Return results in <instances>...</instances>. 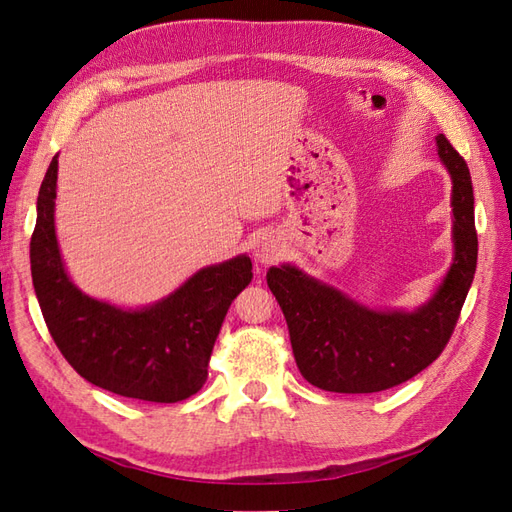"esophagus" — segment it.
Instances as JSON below:
<instances>
[{
	"mask_svg": "<svg viewBox=\"0 0 512 512\" xmlns=\"http://www.w3.org/2000/svg\"><path fill=\"white\" fill-rule=\"evenodd\" d=\"M282 252H284L282 241L275 235H265L254 245V258L260 262V265H273L275 260H280Z\"/></svg>",
	"mask_w": 512,
	"mask_h": 512,
	"instance_id": "obj_1",
	"label": "esophagus"
}]
</instances>
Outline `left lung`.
<instances>
[{
	"label": "left lung",
	"instance_id": "obj_1",
	"mask_svg": "<svg viewBox=\"0 0 512 512\" xmlns=\"http://www.w3.org/2000/svg\"><path fill=\"white\" fill-rule=\"evenodd\" d=\"M436 147L453 183V262L423 305L369 307L292 262L267 271L288 324L294 361L303 378L322 391L391 389L436 361L451 339L474 280L478 239L468 164L444 134L436 136Z\"/></svg>",
	"mask_w": 512,
	"mask_h": 512
}]
</instances>
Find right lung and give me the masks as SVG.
Returning a JSON list of instances; mask_svg holds the SVG:
<instances>
[{"label": "right lung", "mask_w": 512, "mask_h": 512, "mask_svg": "<svg viewBox=\"0 0 512 512\" xmlns=\"http://www.w3.org/2000/svg\"><path fill=\"white\" fill-rule=\"evenodd\" d=\"M59 156L42 179L29 243L34 290L57 348L79 374L121 397L175 404L203 389L209 356L232 299L252 282L239 254L192 273L156 303L121 307L72 282L55 230Z\"/></svg>", "instance_id": "1"}]
</instances>
